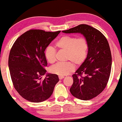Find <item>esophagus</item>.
Returning <instances> with one entry per match:
<instances>
[{"mask_svg":"<svg viewBox=\"0 0 122 122\" xmlns=\"http://www.w3.org/2000/svg\"><path fill=\"white\" fill-rule=\"evenodd\" d=\"M64 78V76H59V79L60 80L63 79V78Z\"/></svg>","mask_w":122,"mask_h":122,"instance_id":"esophagus-1","label":"esophagus"}]
</instances>
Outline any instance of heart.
Listing matches in <instances>:
<instances>
[{
	"instance_id": "b5f03b06",
	"label": "heart",
	"mask_w": 122,
	"mask_h": 122,
	"mask_svg": "<svg viewBox=\"0 0 122 122\" xmlns=\"http://www.w3.org/2000/svg\"><path fill=\"white\" fill-rule=\"evenodd\" d=\"M56 46L59 49L66 51V63H58L51 68L53 74L60 76H66L74 69V65L80 66L86 61L88 55V43L85 38H76L75 36H64L59 38L56 43ZM56 51L52 46H49L45 51V56L49 63L56 61ZM72 62H71V61Z\"/></svg>"
}]
</instances>
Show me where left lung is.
I'll return each instance as SVG.
<instances>
[{"label": "left lung", "mask_w": 122, "mask_h": 122, "mask_svg": "<svg viewBox=\"0 0 122 122\" xmlns=\"http://www.w3.org/2000/svg\"><path fill=\"white\" fill-rule=\"evenodd\" d=\"M62 32L80 33L87 40V57L72 76L73 84L70 92L78 99H92L104 89L111 74L112 55L107 40L101 31L86 24H80Z\"/></svg>", "instance_id": "left-lung-1"}]
</instances>
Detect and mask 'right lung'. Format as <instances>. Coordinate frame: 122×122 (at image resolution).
<instances>
[{
	"label": "right lung",
	"mask_w": 122,
	"mask_h": 122,
	"mask_svg": "<svg viewBox=\"0 0 122 122\" xmlns=\"http://www.w3.org/2000/svg\"><path fill=\"white\" fill-rule=\"evenodd\" d=\"M61 31L30 30L19 36L11 48L8 65L13 86L27 101L39 103L48 99L59 81L58 75L46 73L45 50ZM46 77L41 81V76Z\"/></svg>",
	"instance_id": "add662e5"
}]
</instances>
